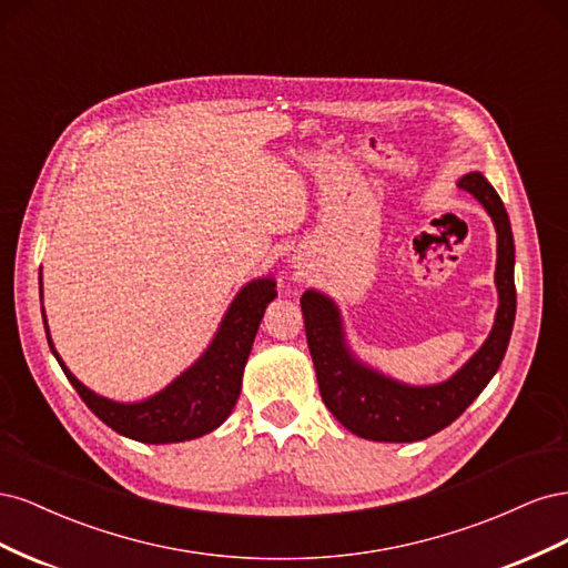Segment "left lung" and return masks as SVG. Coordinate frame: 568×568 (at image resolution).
Returning <instances> with one entry per match:
<instances>
[{
	"label": "left lung",
	"mask_w": 568,
	"mask_h": 568,
	"mask_svg": "<svg viewBox=\"0 0 568 568\" xmlns=\"http://www.w3.org/2000/svg\"><path fill=\"white\" fill-rule=\"evenodd\" d=\"M459 189L469 192L493 217L497 232L495 286L497 305L493 332L474 357L448 382L434 386H407L388 379L351 353L338 307L320 291L301 298L307 348L313 355L324 405L359 438L382 443H412L438 434L467 409L488 386L509 346L517 288H514V236L505 205L480 173L464 175Z\"/></svg>",
	"instance_id": "left-lung-1"
}]
</instances>
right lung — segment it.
<instances>
[{"label":"right lung","mask_w":568,"mask_h":568,"mask_svg":"<svg viewBox=\"0 0 568 568\" xmlns=\"http://www.w3.org/2000/svg\"><path fill=\"white\" fill-rule=\"evenodd\" d=\"M274 296L277 291H274L272 280L263 277L248 282L232 301L227 315L222 317L209 351L173 384L142 403H115L80 384L54 351L47 326L44 329L49 348L57 355L68 382L101 422L120 436L140 443H180L211 434L230 417L239 393H242V376L257 326Z\"/></svg>","instance_id":"right-lung-1"}]
</instances>
